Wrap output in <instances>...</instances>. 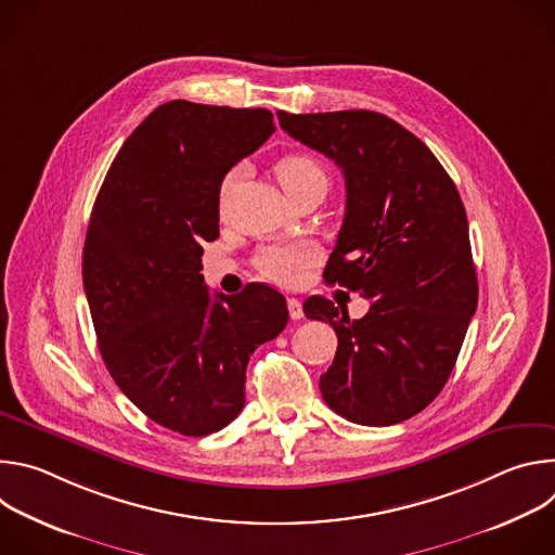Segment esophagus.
Listing matches in <instances>:
<instances>
[{
	"instance_id": "1",
	"label": "esophagus",
	"mask_w": 555,
	"mask_h": 555,
	"mask_svg": "<svg viewBox=\"0 0 555 555\" xmlns=\"http://www.w3.org/2000/svg\"><path fill=\"white\" fill-rule=\"evenodd\" d=\"M287 309H289V319L292 321H300L305 311H302V302L298 298H287Z\"/></svg>"
}]
</instances>
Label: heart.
<instances>
[{"mask_svg":"<svg viewBox=\"0 0 555 555\" xmlns=\"http://www.w3.org/2000/svg\"><path fill=\"white\" fill-rule=\"evenodd\" d=\"M274 176L283 191L296 199L309 189H325L330 184L325 167L309 153H289L276 163ZM236 182V171H230L221 182V195H225ZM319 261V250L305 242H279L268 244L257 255V266L261 274L281 283L294 285L307 268Z\"/></svg>","mask_w":555,"mask_h":555,"instance_id":"obj_1","label":"heart"}]
</instances>
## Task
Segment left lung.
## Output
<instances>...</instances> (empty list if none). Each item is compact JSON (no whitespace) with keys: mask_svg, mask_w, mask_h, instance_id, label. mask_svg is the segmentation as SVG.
I'll list each match as a JSON object with an SVG mask.
<instances>
[{"mask_svg":"<svg viewBox=\"0 0 555 555\" xmlns=\"http://www.w3.org/2000/svg\"><path fill=\"white\" fill-rule=\"evenodd\" d=\"M276 116L283 131L343 171L347 210L325 279L371 298L360 321L323 296L302 305L307 319L338 336L321 375L323 400L353 424H400L441 392L477 311L459 191L433 151L384 114Z\"/></svg>","mask_w":555,"mask_h":555,"instance_id":"1","label":"left lung"}]
</instances>
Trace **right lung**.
<instances>
[{"label":"right lung","instance_id":"1","mask_svg":"<svg viewBox=\"0 0 555 555\" xmlns=\"http://www.w3.org/2000/svg\"><path fill=\"white\" fill-rule=\"evenodd\" d=\"M274 129L261 107L165 103L125 140L92 208L83 287L105 366L149 420L186 437L242 413L250 356L289 319L263 283L210 298L199 274L225 173Z\"/></svg>","mask_w":555,"mask_h":555}]
</instances>
